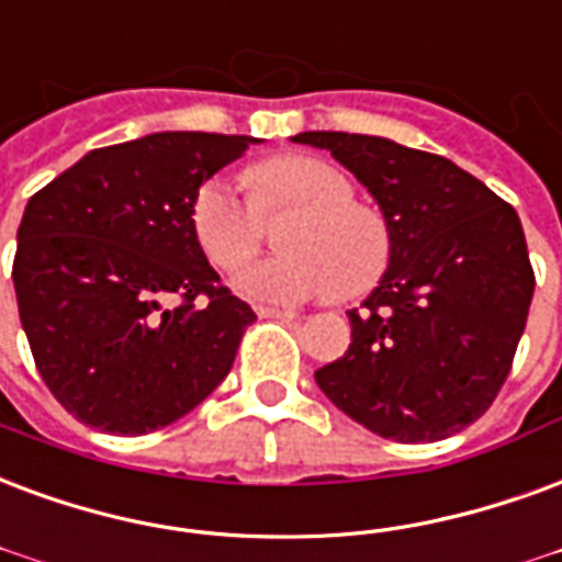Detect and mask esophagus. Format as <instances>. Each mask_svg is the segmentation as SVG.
<instances>
[{
	"mask_svg": "<svg viewBox=\"0 0 562 562\" xmlns=\"http://www.w3.org/2000/svg\"><path fill=\"white\" fill-rule=\"evenodd\" d=\"M256 313L265 315V318H282V322H294V318H301L294 310H282V306H256Z\"/></svg>",
	"mask_w": 562,
	"mask_h": 562,
	"instance_id": "obj_1",
	"label": "esophagus"
}]
</instances>
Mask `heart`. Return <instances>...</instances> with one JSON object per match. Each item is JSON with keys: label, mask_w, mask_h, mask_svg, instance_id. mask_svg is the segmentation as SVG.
I'll return each instance as SVG.
<instances>
[{"label": "heart", "mask_w": 562, "mask_h": 562, "mask_svg": "<svg viewBox=\"0 0 562 562\" xmlns=\"http://www.w3.org/2000/svg\"><path fill=\"white\" fill-rule=\"evenodd\" d=\"M256 199L228 176L207 178L190 205V226L214 268H232L255 246L260 211L303 206L283 246L289 257L241 262L232 273L240 297L256 303H303L342 289L360 294L384 277L393 252L381 211L355 202L342 169L310 154H282L256 169Z\"/></svg>", "instance_id": "heart-1"}]
</instances>
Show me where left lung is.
Listing matches in <instances>:
<instances>
[{
    "mask_svg": "<svg viewBox=\"0 0 562 562\" xmlns=\"http://www.w3.org/2000/svg\"><path fill=\"white\" fill-rule=\"evenodd\" d=\"M292 139L330 151L375 199L393 238L384 277L348 310V351L315 384L381 438H450L488 411L525 334L536 280L521 220L440 154L363 133Z\"/></svg>",
    "mask_w": 562,
    "mask_h": 562,
    "instance_id": "left-lung-1",
    "label": "left lung"
}]
</instances>
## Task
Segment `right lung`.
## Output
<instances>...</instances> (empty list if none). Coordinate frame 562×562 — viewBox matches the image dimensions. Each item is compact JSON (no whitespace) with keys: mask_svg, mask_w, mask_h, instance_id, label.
<instances>
[{"mask_svg":"<svg viewBox=\"0 0 562 562\" xmlns=\"http://www.w3.org/2000/svg\"><path fill=\"white\" fill-rule=\"evenodd\" d=\"M252 143L148 133L94 148L29 199L11 273L20 322L49 393L91 429H164L228 375L256 313L220 285L190 205Z\"/></svg>","mask_w":562,"mask_h":562,"instance_id":"right-lung-1","label":"right lung"}]
</instances>
